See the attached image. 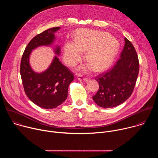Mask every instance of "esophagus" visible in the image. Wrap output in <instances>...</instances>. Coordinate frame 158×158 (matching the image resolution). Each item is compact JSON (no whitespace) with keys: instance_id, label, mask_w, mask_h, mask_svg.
Here are the masks:
<instances>
[{"instance_id":"1","label":"esophagus","mask_w":158,"mask_h":158,"mask_svg":"<svg viewBox=\"0 0 158 158\" xmlns=\"http://www.w3.org/2000/svg\"><path fill=\"white\" fill-rule=\"evenodd\" d=\"M77 79L79 81H87V79L85 78V77H83L82 76H77Z\"/></svg>"}]
</instances>
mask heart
I'll return each instance as SVG.
<instances>
[{
    "label": "heart",
    "mask_w": 158,
    "mask_h": 158,
    "mask_svg": "<svg viewBox=\"0 0 158 158\" xmlns=\"http://www.w3.org/2000/svg\"><path fill=\"white\" fill-rule=\"evenodd\" d=\"M119 48L118 40L106 32L81 29L76 31L74 41L66 42L63 47L65 62L69 66L76 65L86 51L85 59L94 71L102 70L113 60ZM89 65H82L80 70L85 71Z\"/></svg>",
    "instance_id": "b5f03b06"
}]
</instances>
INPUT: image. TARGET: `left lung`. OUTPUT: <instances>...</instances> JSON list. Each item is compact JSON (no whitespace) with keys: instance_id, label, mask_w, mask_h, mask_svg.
<instances>
[{"instance_id":"1","label":"left lung","mask_w":158,"mask_h":158,"mask_svg":"<svg viewBox=\"0 0 158 158\" xmlns=\"http://www.w3.org/2000/svg\"><path fill=\"white\" fill-rule=\"evenodd\" d=\"M125 44L120 58L107 71L97 76L99 88L93 97L100 107H116L131 95L139 74L138 57L132 43L124 38Z\"/></svg>"}]
</instances>
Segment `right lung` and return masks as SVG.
Masks as SVG:
<instances>
[{"label":"right lung","instance_id":"obj_1","mask_svg":"<svg viewBox=\"0 0 158 158\" xmlns=\"http://www.w3.org/2000/svg\"><path fill=\"white\" fill-rule=\"evenodd\" d=\"M60 28L49 29L35 36L27 44L20 62V76L27 96L37 106L47 109L56 108L65 101L74 74L57 56H54L48 69L40 73H35L30 65L29 57L32 51L37 48L53 44L56 40L54 33ZM54 52L59 56V46L54 48Z\"/></svg>","mask_w":158,"mask_h":158}]
</instances>
